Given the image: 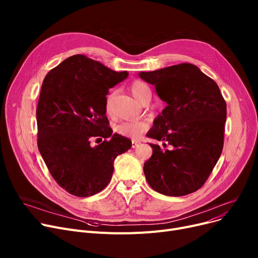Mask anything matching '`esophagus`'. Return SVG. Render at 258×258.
<instances>
[{
	"mask_svg": "<svg viewBox=\"0 0 258 258\" xmlns=\"http://www.w3.org/2000/svg\"><path fill=\"white\" fill-rule=\"evenodd\" d=\"M139 144H140V142H139V141H137V140H133V141H132V147H133V148H136V147H138V146H139Z\"/></svg>",
	"mask_w": 258,
	"mask_h": 258,
	"instance_id": "34e87169",
	"label": "esophagus"
}]
</instances>
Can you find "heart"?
Here are the masks:
<instances>
[{
	"label": "heart",
	"mask_w": 258,
	"mask_h": 258,
	"mask_svg": "<svg viewBox=\"0 0 258 258\" xmlns=\"http://www.w3.org/2000/svg\"><path fill=\"white\" fill-rule=\"evenodd\" d=\"M131 92L134 95V97L137 100L141 101L142 98L146 94L151 93L148 87L142 83V81L136 80L131 85ZM111 104H112V97L108 96L105 101V112L108 114L111 112ZM147 125L143 121H123L120 122L116 126L115 131L122 136L130 137V138H138L140 135L146 130Z\"/></svg>",
	"instance_id": "1"
}]
</instances>
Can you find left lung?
<instances>
[{
	"mask_svg": "<svg viewBox=\"0 0 258 258\" xmlns=\"http://www.w3.org/2000/svg\"><path fill=\"white\" fill-rule=\"evenodd\" d=\"M139 76L155 86L167 103L146 136L169 150L150 144L144 163L147 183L159 194L182 197L207 181L224 145L227 105L215 81L191 63H180Z\"/></svg>",
	"mask_w": 258,
	"mask_h": 258,
	"instance_id": "1",
	"label": "left lung"
}]
</instances>
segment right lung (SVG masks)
<instances>
[{
  "instance_id": "1",
  "label": "right lung",
  "mask_w": 258,
  "mask_h": 258,
  "mask_svg": "<svg viewBox=\"0 0 258 258\" xmlns=\"http://www.w3.org/2000/svg\"><path fill=\"white\" fill-rule=\"evenodd\" d=\"M128 76L86 55H73L46 75L36 108L37 146L56 183L86 198L112 179L114 161L132 141L113 134L105 116L108 89ZM101 144L92 147V140Z\"/></svg>"
}]
</instances>
